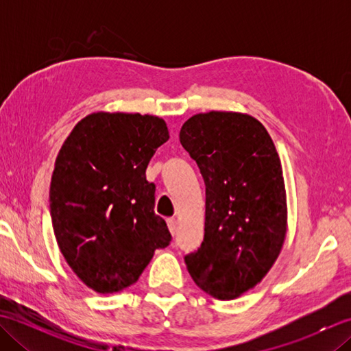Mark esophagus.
Segmentation results:
<instances>
[{"instance_id": "1", "label": "esophagus", "mask_w": 351, "mask_h": 351, "mask_svg": "<svg viewBox=\"0 0 351 351\" xmlns=\"http://www.w3.org/2000/svg\"><path fill=\"white\" fill-rule=\"evenodd\" d=\"M167 226H169L170 234L175 235V232H176V220L175 219H167Z\"/></svg>"}]
</instances>
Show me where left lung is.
<instances>
[{
  "instance_id": "1",
  "label": "left lung",
  "mask_w": 351,
  "mask_h": 351,
  "mask_svg": "<svg viewBox=\"0 0 351 351\" xmlns=\"http://www.w3.org/2000/svg\"><path fill=\"white\" fill-rule=\"evenodd\" d=\"M181 145L205 182V235L184 261L196 285L219 300L249 291L278 259L287 234L280 158L255 117L210 111L190 117Z\"/></svg>"
}]
</instances>
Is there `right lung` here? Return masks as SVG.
Masks as SVG:
<instances>
[{"mask_svg":"<svg viewBox=\"0 0 351 351\" xmlns=\"http://www.w3.org/2000/svg\"><path fill=\"white\" fill-rule=\"evenodd\" d=\"M169 140L162 119L93 113L57 155L49 187L52 229L66 263L88 288L113 294L136 283L171 235L154 211L146 167Z\"/></svg>","mask_w":351,"mask_h":351,"instance_id":"add662e5","label":"right lung"}]
</instances>
